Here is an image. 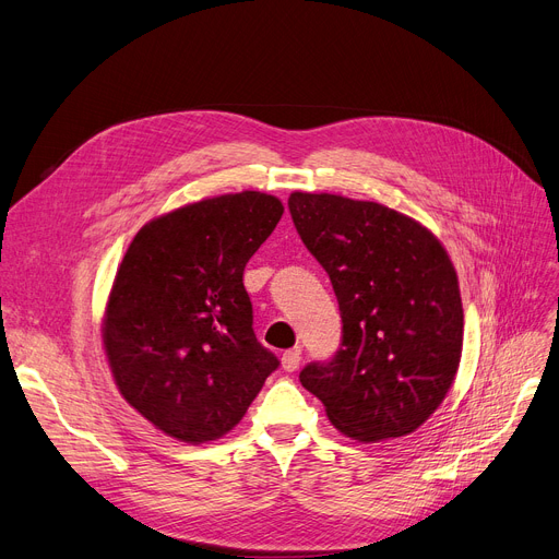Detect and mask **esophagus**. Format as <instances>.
Wrapping results in <instances>:
<instances>
[{
    "label": "esophagus",
    "mask_w": 559,
    "mask_h": 559,
    "mask_svg": "<svg viewBox=\"0 0 559 559\" xmlns=\"http://www.w3.org/2000/svg\"><path fill=\"white\" fill-rule=\"evenodd\" d=\"M281 362H283V369H285V371H297L299 365H301V348H289V350H285Z\"/></svg>",
    "instance_id": "esophagus-1"
}]
</instances>
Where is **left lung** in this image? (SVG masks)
<instances>
[{
	"label": "left lung",
	"mask_w": 559,
	"mask_h": 559,
	"mask_svg": "<svg viewBox=\"0 0 559 559\" xmlns=\"http://www.w3.org/2000/svg\"><path fill=\"white\" fill-rule=\"evenodd\" d=\"M287 209L342 317L335 356L306 365L301 385L360 442L417 430L444 401L462 356V299L444 247L373 201L292 192Z\"/></svg>",
	"instance_id": "8db88e82"
}]
</instances>
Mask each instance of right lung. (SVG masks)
Listing matches in <instances>:
<instances>
[{
	"mask_svg": "<svg viewBox=\"0 0 559 559\" xmlns=\"http://www.w3.org/2000/svg\"><path fill=\"white\" fill-rule=\"evenodd\" d=\"M281 215L272 194H222L142 226L127 249L104 348L122 396L169 437L226 435L278 369L255 340L242 276Z\"/></svg>",
	"mask_w": 559,
	"mask_h": 559,
	"instance_id": "right-lung-1",
	"label": "right lung"
}]
</instances>
